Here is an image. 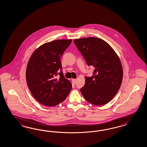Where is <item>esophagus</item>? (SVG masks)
I'll return each instance as SVG.
<instances>
[{"instance_id": "obj_1", "label": "esophagus", "mask_w": 147, "mask_h": 147, "mask_svg": "<svg viewBox=\"0 0 147 147\" xmlns=\"http://www.w3.org/2000/svg\"><path fill=\"white\" fill-rule=\"evenodd\" d=\"M76 79H72V83H74V84H76Z\"/></svg>"}]
</instances>
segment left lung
<instances>
[{
	"label": "left lung",
	"mask_w": 147,
	"mask_h": 147,
	"mask_svg": "<svg viewBox=\"0 0 147 147\" xmlns=\"http://www.w3.org/2000/svg\"><path fill=\"white\" fill-rule=\"evenodd\" d=\"M74 43L88 65L94 67L92 76L85 77L80 92L90 103L105 105L113 98L121 85L120 60L112 48L99 38L75 39Z\"/></svg>",
	"instance_id": "1"
}]
</instances>
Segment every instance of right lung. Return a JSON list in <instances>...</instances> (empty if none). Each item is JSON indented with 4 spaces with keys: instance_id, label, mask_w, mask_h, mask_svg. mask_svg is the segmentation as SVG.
<instances>
[{
    "instance_id": "right-lung-1",
    "label": "right lung",
    "mask_w": 147,
    "mask_h": 147,
    "mask_svg": "<svg viewBox=\"0 0 147 147\" xmlns=\"http://www.w3.org/2000/svg\"><path fill=\"white\" fill-rule=\"evenodd\" d=\"M71 41L58 40L46 43L30 57L26 72L27 84L35 99L42 105H58L71 90V83L63 75L60 59ZM58 74L60 78L57 79Z\"/></svg>"
}]
</instances>
